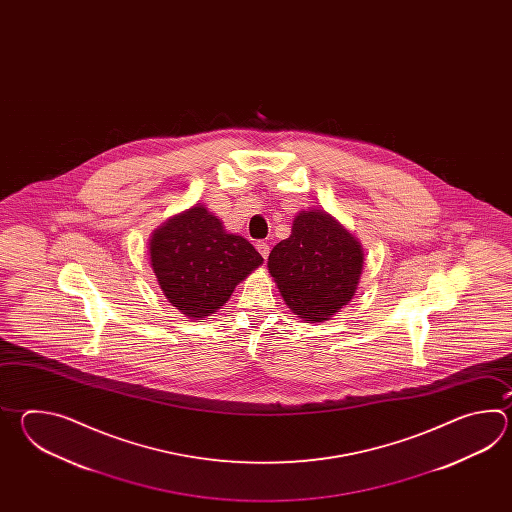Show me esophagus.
<instances>
[{"instance_id": "34e87169", "label": "esophagus", "mask_w": 512, "mask_h": 512, "mask_svg": "<svg viewBox=\"0 0 512 512\" xmlns=\"http://www.w3.org/2000/svg\"><path fill=\"white\" fill-rule=\"evenodd\" d=\"M256 249H258V252H260L261 256L267 260V256H269V252H271L269 243H267V241H258V243H256Z\"/></svg>"}]
</instances>
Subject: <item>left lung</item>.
<instances>
[{
    "label": "left lung",
    "mask_w": 512,
    "mask_h": 512,
    "mask_svg": "<svg viewBox=\"0 0 512 512\" xmlns=\"http://www.w3.org/2000/svg\"><path fill=\"white\" fill-rule=\"evenodd\" d=\"M267 267L285 304L305 322H326L351 302L364 269L360 241L322 208L300 210L291 236L269 254Z\"/></svg>",
    "instance_id": "obj_1"
}]
</instances>
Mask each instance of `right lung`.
Instances as JSON below:
<instances>
[{
    "label": "right lung",
    "mask_w": 512,
    "mask_h": 512,
    "mask_svg": "<svg viewBox=\"0 0 512 512\" xmlns=\"http://www.w3.org/2000/svg\"><path fill=\"white\" fill-rule=\"evenodd\" d=\"M148 252L166 300L194 320L214 315L263 263L249 241L227 232L201 203L153 230Z\"/></svg>",
    "instance_id": "right-lung-1"
}]
</instances>
